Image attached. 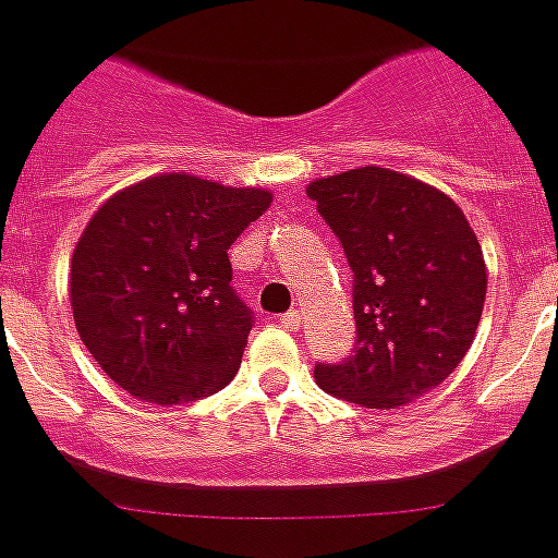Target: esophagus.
I'll return each instance as SVG.
<instances>
[{
	"instance_id": "34e87169",
	"label": "esophagus",
	"mask_w": 558,
	"mask_h": 558,
	"mask_svg": "<svg viewBox=\"0 0 558 558\" xmlns=\"http://www.w3.org/2000/svg\"><path fill=\"white\" fill-rule=\"evenodd\" d=\"M301 320H303L301 310H289L287 315H283V318H280V324L287 326V329H298V326H301Z\"/></svg>"
}]
</instances>
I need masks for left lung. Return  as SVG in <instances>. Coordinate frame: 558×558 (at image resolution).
Here are the masks:
<instances>
[{"instance_id":"1","label":"left lung","mask_w":558,"mask_h":558,"mask_svg":"<svg viewBox=\"0 0 558 558\" xmlns=\"http://www.w3.org/2000/svg\"><path fill=\"white\" fill-rule=\"evenodd\" d=\"M306 194L355 278V352L315 366V381L369 410L427 396L468 355L482 320L487 266L468 217L433 185L381 166L312 180Z\"/></svg>"}]
</instances>
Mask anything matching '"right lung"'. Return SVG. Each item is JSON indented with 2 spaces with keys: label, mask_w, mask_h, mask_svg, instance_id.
Instances as JSON below:
<instances>
[{
  "label": "right lung",
  "mask_w": 558,
  "mask_h": 558,
  "mask_svg": "<svg viewBox=\"0 0 558 558\" xmlns=\"http://www.w3.org/2000/svg\"><path fill=\"white\" fill-rule=\"evenodd\" d=\"M269 203L266 189L171 171L94 211L71 257V310L117 387L171 407L232 381L252 312L232 289L229 246Z\"/></svg>",
  "instance_id": "right-lung-1"
}]
</instances>
